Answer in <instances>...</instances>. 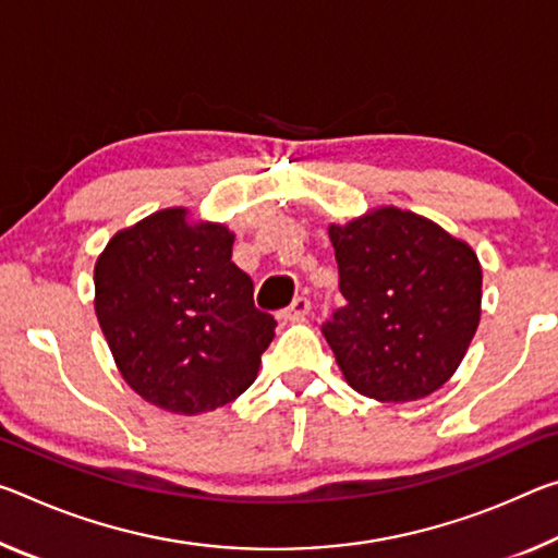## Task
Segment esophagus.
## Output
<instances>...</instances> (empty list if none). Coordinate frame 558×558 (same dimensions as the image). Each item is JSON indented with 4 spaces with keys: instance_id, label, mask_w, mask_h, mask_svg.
Instances as JSON below:
<instances>
[{
    "instance_id": "34e87169",
    "label": "esophagus",
    "mask_w": 558,
    "mask_h": 558,
    "mask_svg": "<svg viewBox=\"0 0 558 558\" xmlns=\"http://www.w3.org/2000/svg\"><path fill=\"white\" fill-rule=\"evenodd\" d=\"M307 313H311V300L300 295V298H295L293 303H290V305L286 307V311L280 313V317H282V320L295 323V320H305Z\"/></svg>"
}]
</instances>
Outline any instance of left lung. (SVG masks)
<instances>
[{"label":"left lung","instance_id":"1","mask_svg":"<svg viewBox=\"0 0 558 558\" xmlns=\"http://www.w3.org/2000/svg\"><path fill=\"white\" fill-rule=\"evenodd\" d=\"M344 305L323 323L352 390L379 402L427 397L462 362L482 315L466 243L400 208L330 226Z\"/></svg>","mask_w":558,"mask_h":558}]
</instances>
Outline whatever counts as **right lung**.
<instances>
[{
    "label": "right lung",
    "instance_id": "obj_1",
    "mask_svg": "<svg viewBox=\"0 0 558 558\" xmlns=\"http://www.w3.org/2000/svg\"><path fill=\"white\" fill-rule=\"evenodd\" d=\"M233 233L183 208L117 233L94 268L96 317L121 375L146 402L198 414L253 385L276 317L231 260Z\"/></svg>",
    "mask_w": 558,
    "mask_h": 558
}]
</instances>
